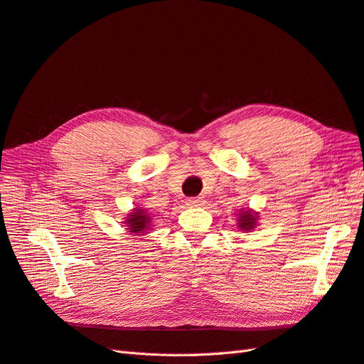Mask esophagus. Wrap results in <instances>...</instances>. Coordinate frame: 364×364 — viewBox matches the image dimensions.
<instances>
[{
    "mask_svg": "<svg viewBox=\"0 0 364 364\" xmlns=\"http://www.w3.org/2000/svg\"><path fill=\"white\" fill-rule=\"evenodd\" d=\"M203 198L201 196H192V198H188V201H186V204L191 205V207H198V205H203Z\"/></svg>",
    "mask_w": 364,
    "mask_h": 364,
    "instance_id": "1",
    "label": "esophagus"
}]
</instances>
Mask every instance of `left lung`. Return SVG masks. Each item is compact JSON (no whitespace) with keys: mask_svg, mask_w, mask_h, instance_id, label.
I'll return each instance as SVG.
<instances>
[{"mask_svg":"<svg viewBox=\"0 0 364 364\" xmlns=\"http://www.w3.org/2000/svg\"><path fill=\"white\" fill-rule=\"evenodd\" d=\"M256 225V215L252 213L250 210L240 213V227L242 230H252V228Z\"/></svg>","mask_w":364,"mask_h":364,"instance_id":"1","label":"left lung"}]
</instances>
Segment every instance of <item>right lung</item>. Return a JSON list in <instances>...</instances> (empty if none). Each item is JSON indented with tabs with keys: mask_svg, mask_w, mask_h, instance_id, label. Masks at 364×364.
I'll list each match as a JSON object with an SVG mask.
<instances>
[{
	"mask_svg": "<svg viewBox=\"0 0 364 364\" xmlns=\"http://www.w3.org/2000/svg\"><path fill=\"white\" fill-rule=\"evenodd\" d=\"M128 223V230L132 233H143L144 228L149 225V216L144 215V210L137 209L127 220Z\"/></svg>",
	"mask_w": 364,
	"mask_h": 364,
	"instance_id": "obj_1",
	"label": "right lung"
}]
</instances>
